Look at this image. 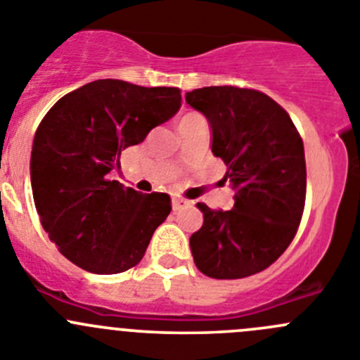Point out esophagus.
Masks as SVG:
<instances>
[{
  "label": "esophagus",
  "instance_id": "1",
  "mask_svg": "<svg viewBox=\"0 0 360 360\" xmlns=\"http://www.w3.org/2000/svg\"><path fill=\"white\" fill-rule=\"evenodd\" d=\"M191 202L190 200H184V199H172V210L174 211H181L184 207H190Z\"/></svg>",
  "mask_w": 360,
  "mask_h": 360
}]
</instances>
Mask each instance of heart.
Instances as JSON below:
<instances>
[{
	"label": "heart",
	"instance_id": "b5f03b06",
	"mask_svg": "<svg viewBox=\"0 0 360 360\" xmlns=\"http://www.w3.org/2000/svg\"><path fill=\"white\" fill-rule=\"evenodd\" d=\"M197 120H204L202 117L199 115V113H186V115H183L179 119V126L177 127H181V126H188V124H193V122H197ZM172 167H179V160H177V158H174L172 160Z\"/></svg>",
	"mask_w": 360,
	"mask_h": 360
}]
</instances>
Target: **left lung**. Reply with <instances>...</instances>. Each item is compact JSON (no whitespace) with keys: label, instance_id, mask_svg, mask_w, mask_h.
<instances>
[{"label":"left lung","instance_id":"left-lung-1","mask_svg":"<svg viewBox=\"0 0 360 360\" xmlns=\"http://www.w3.org/2000/svg\"><path fill=\"white\" fill-rule=\"evenodd\" d=\"M186 103L211 126V150L227 165L234 190L229 211L199 202L204 224L191 234L197 268L213 278L263 271L290 247L305 204L304 142L293 120L266 94L238 86H204Z\"/></svg>","mask_w":360,"mask_h":360}]
</instances>
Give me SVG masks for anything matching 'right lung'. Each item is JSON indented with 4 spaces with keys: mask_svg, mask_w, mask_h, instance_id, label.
Here are the masks:
<instances>
[{
    "mask_svg": "<svg viewBox=\"0 0 360 360\" xmlns=\"http://www.w3.org/2000/svg\"><path fill=\"white\" fill-rule=\"evenodd\" d=\"M181 106L176 86L97 79L67 94L39 124L30 176L44 231L60 254L86 271L112 275L142 261L170 213L167 193H140L106 176L126 147Z\"/></svg>",
    "mask_w": 360,
    "mask_h": 360,
    "instance_id": "right-lung-1",
    "label": "right lung"
}]
</instances>
